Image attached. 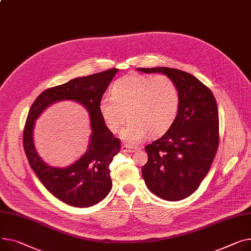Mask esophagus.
<instances>
[{"label":"esophagus","instance_id":"34e87169","mask_svg":"<svg viewBox=\"0 0 251 251\" xmlns=\"http://www.w3.org/2000/svg\"><path fill=\"white\" fill-rule=\"evenodd\" d=\"M138 148L136 146H131L128 144H123L121 147L122 152H135Z\"/></svg>","mask_w":251,"mask_h":251}]
</instances>
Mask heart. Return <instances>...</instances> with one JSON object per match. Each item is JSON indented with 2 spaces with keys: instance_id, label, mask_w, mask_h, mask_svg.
Instances as JSON below:
<instances>
[{
  "instance_id": "b5f03b06",
  "label": "heart",
  "mask_w": 251,
  "mask_h": 251,
  "mask_svg": "<svg viewBox=\"0 0 251 251\" xmlns=\"http://www.w3.org/2000/svg\"><path fill=\"white\" fill-rule=\"evenodd\" d=\"M179 108V91L169 76L128 75L117 79L111 88V96L99 102V112L107 128L118 133L126 120L121 137L138 144L148 135L158 137L173 126Z\"/></svg>"
}]
</instances>
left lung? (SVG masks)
I'll return each instance as SVG.
<instances>
[{
    "instance_id": "8db88e82",
    "label": "left lung",
    "mask_w": 251,
    "mask_h": 251,
    "mask_svg": "<svg viewBox=\"0 0 251 251\" xmlns=\"http://www.w3.org/2000/svg\"><path fill=\"white\" fill-rule=\"evenodd\" d=\"M163 74L179 91L176 118L165 134L145 146L148 160L141 170L147 188L166 201L191 196L207 176L219 143L216 100L202 81L171 68L136 69Z\"/></svg>"
}]
</instances>
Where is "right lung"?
<instances>
[{"label": "right lung", "instance_id": "right-lung-1", "mask_svg": "<svg viewBox=\"0 0 251 251\" xmlns=\"http://www.w3.org/2000/svg\"><path fill=\"white\" fill-rule=\"evenodd\" d=\"M119 70L76 77L63 85L41 93L32 104L26 120L23 144L31 169L43 186L63 203L77 207H91L107 197L112 188L109 165L120 151V140L114 137L99 112V102ZM75 100L86 108L90 116L92 133L87 151L66 168H54L45 164L37 153L32 138L35 121L50 104L60 100Z\"/></svg>", "mask_w": 251, "mask_h": 251}]
</instances>
